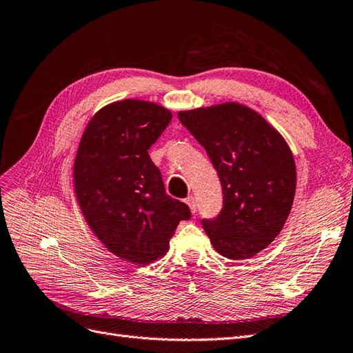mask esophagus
I'll use <instances>...</instances> for the list:
<instances>
[{
    "instance_id": "esophagus-1",
    "label": "esophagus",
    "mask_w": 353,
    "mask_h": 353,
    "mask_svg": "<svg viewBox=\"0 0 353 353\" xmlns=\"http://www.w3.org/2000/svg\"><path fill=\"white\" fill-rule=\"evenodd\" d=\"M185 203L188 205L190 210L193 212V213H196V210H197V201H196V199L193 196H190V197L185 199Z\"/></svg>"
}]
</instances>
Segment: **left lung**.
Returning a JSON list of instances; mask_svg holds the SVG:
<instances>
[{"mask_svg": "<svg viewBox=\"0 0 353 353\" xmlns=\"http://www.w3.org/2000/svg\"><path fill=\"white\" fill-rule=\"evenodd\" d=\"M178 119L205 148L221 179L223 206L201 219L210 243L243 261L274 241L290 215L296 165L281 134L248 105L223 103L184 110Z\"/></svg>", "mask_w": 353, "mask_h": 353, "instance_id": "left-lung-1", "label": "left lung"}]
</instances>
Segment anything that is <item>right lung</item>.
Here are the masks:
<instances>
[{"instance_id": "right-lung-1", "label": "right lung", "mask_w": 353, "mask_h": 353, "mask_svg": "<svg viewBox=\"0 0 353 353\" xmlns=\"http://www.w3.org/2000/svg\"><path fill=\"white\" fill-rule=\"evenodd\" d=\"M172 113L152 101L104 105L82 134L73 163V187L90 228L105 248L137 265L154 262L169 249L185 203L166 194L148 148Z\"/></svg>"}]
</instances>
